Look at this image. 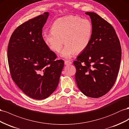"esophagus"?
I'll return each instance as SVG.
<instances>
[{"mask_svg":"<svg viewBox=\"0 0 129 129\" xmlns=\"http://www.w3.org/2000/svg\"><path fill=\"white\" fill-rule=\"evenodd\" d=\"M64 64L66 65H70L72 64V62L71 61H64Z\"/></svg>","mask_w":129,"mask_h":129,"instance_id":"34e87169","label":"esophagus"}]
</instances>
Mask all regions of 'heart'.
I'll return each mask as SVG.
<instances>
[{"label":"heart","mask_w":129,"mask_h":129,"mask_svg":"<svg viewBox=\"0 0 129 129\" xmlns=\"http://www.w3.org/2000/svg\"><path fill=\"white\" fill-rule=\"evenodd\" d=\"M93 31L92 24L87 19L77 16H68L58 18L51 27V32L44 33L42 39L48 48L58 53L64 44L60 56L70 59L76 52L85 50L89 45Z\"/></svg>","instance_id":"b5f03b06"}]
</instances>
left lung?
<instances>
[{
	"instance_id": "obj_1",
	"label": "left lung",
	"mask_w": 129,
	"mask_h": 129,
	"mask_svg": "<svg viewBox=\"0 0 129 129\" xmlns=\"http://www.w3.org/2000/svg\"><path fill=\"white\" fill-rule=\"evenodd\" d=\"M92 24L89 45L73 61L79 89L87 97L107 93L116 80L122 57L118 38L112 26L94 12H86Z\"/></svg>"
}]
</instances>
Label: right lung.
<instances>
[{
  "label": "right lung",
  "instance_id": "1",
  "mask_svg": "<svg viewBox=\"0 0 129 129\" xmlns=\"http://www.w3.org/2000/svg\"><path fill=\"white\" fill-rule=\"evenodd\" d=\"M49 16L45 12L19 26L11 37L7 49L12 78L23 92L40 100L56 89L64 61L42 39V28Z\"/></svg>",
  "mask_w": 129,
  "mask_h": 129
}]
</instances>
